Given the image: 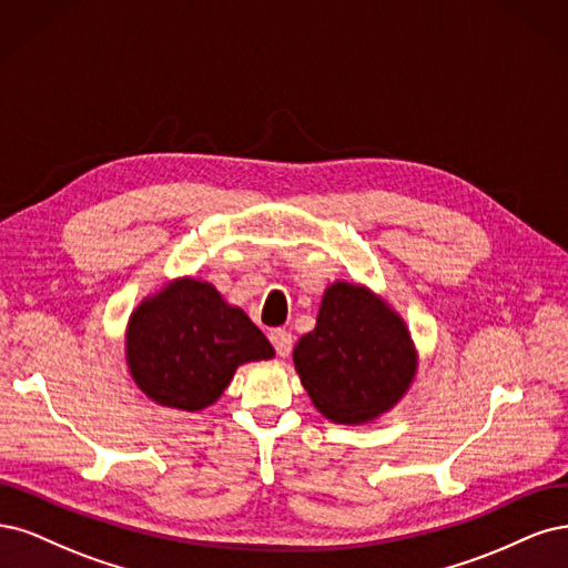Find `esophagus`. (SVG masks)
Segmentation results:
<instances>
[{
  "label": "esophagus",
  "instance_id": "obj_1",
  "mask_svg": "<svg viewBox=\"0 0 568 568\" xmlns=\"http://www.w3.org/2000/svg\"><path fill=\"white\" fill-rule=\"evenodd\" d=\"M268 339L273 344V349H276V354L281 358H285L290 352H292V333L283 331V327H276V331L268 333Z\"/></svg>",
  "mask_w": 568,
  "mask_h": 568
}]
</instances>
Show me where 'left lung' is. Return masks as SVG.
Here are the masks:
<instances>
[{
  "label": "left lung",
  "mask_w": 568,
  "mask_h": 568,
  "mask_svg": "<svg viewBox=\"0 0 568 568\" xmlns=\"http://www.w3.org/2000/svg\"><path fill=\"white\" fill-rule=\"evenodd\" d=\"M295 368L314 406L358 425L389 410L415 375L413 342L394 311L368 290H325L316 327L295 346Z\"/></svg>",
  "instance_id": "left-lung-1"
}]
</instances>
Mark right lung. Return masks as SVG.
<instances>
[{
  "instance_id": "obj_1",
  "label": "right lung",
  "mask_w": 568,
  "mask_h": 568,
  "mask_svg": "<svg viewBox=\"0 0 568 568\" xmlns=\"http://www.w3.org/2000/svg\"><path fill=\"white\" fill-rule=\"evenodd\" d=\"M271 356V342L245 311L193 278L145 300L126 331V363L141 392L181 410L214 404L237 365Z\"/></svg>"
}]
</instances>
